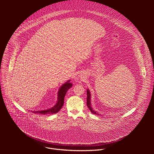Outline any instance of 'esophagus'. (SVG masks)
<instances>
[{"label":"esophagus","instance_id":"obj_1","mask_svg":"<svg viewBox=\"0 0 154 154\" xmlns=\"http://www.w3.org/2000/svg\"><path fill=\"white\" fill-rule=\"evenodd\" d=\"M79 78H81V79H84V78H84V76H82V75H81V76H79ZM77 78V79H78V78Z\"/></svg>","mask_w":154,"mask_h":154}]
</instances>
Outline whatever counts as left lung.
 I'll return each instance as SVG.
<instances>
[{
    "mask_svg": "<svg viewBox=\"0 0 154 154\" xmlns=\"http://www.w3.org/2000/svg\"><path fill=\"white\" fill-rule=\"evenodd\" d=\"M87 105L89 109L91 111V112L93 113V114H95L97 115H100L98 112H96L95 111H94V110L92 109L91 104V94H90V92H89V89H87Z\"/></svg>",
    "mask_w": 154,
    "mask_h": 154,
    "instance_id": "obj_1",
    "label": "left lung"
}]
</instances>
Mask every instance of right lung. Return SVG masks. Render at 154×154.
Instances as JSON below:
<instances>
[{
    "label": "right lung",
    "instance_id": "1",
    "mask_svg": "<svg viewBox=\"0 0 154 154\" xmlns=\"http://www.w3.org/2000/svg\"><path fill=\"white\" fill-rule=\"evenodd\" d=\"M72 87V84L70 82V80L67 81L63 85L61 86L58 91V97H57V101L54 107L50 109L47 110H40V111H33L34 113L40 114H54L57 112L59 111L62 109V106L64 104V99L66 95V92L69 89Z\"/></svg>",
    "mask_w": 154,
    "mask_h": 154
}]
</instances>
